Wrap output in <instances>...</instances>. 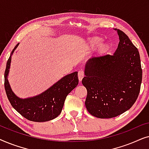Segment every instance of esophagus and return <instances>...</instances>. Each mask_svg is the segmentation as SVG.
Here are the masks:
<instances>
[{"label": "esophagus", "mask_w": 149, "mask_h": 149, "mask_svg": "<svg viewBox=\"0 0 149 149\" xmlns=\"http://www.w3.org/2000/svg\"><path fill=\"white\" fill-rule=\"evenodd\" d=\"M84 76H85V72H84V71H83V70H79V72H78L79 80L81 81L82 80V79H83V77H84Z\"/></svg>", "instance_id": "obj_1"}]
</instances>
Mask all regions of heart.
I'll return each mask as SVG.
<instances>
[{
  "label": "heart",
  "mask_w": 149,
  "mask_h": 149,
  "mask_svg": "<svg viewBox=\"0 0 149 149\" xmlns=\"http://www.w3.org/2000/svg\"><path fill=\"white\" fill-rule=\"evenodd\" d=\"M101 38L97 37V36H94V37H91L88 40V41H87V45L90 48H94L97 45H98L101 42ZM108 48H109V45L107 43H102L99 46V49L101 52H104V51L107 50Z\"/></svg>",
  "instance_id": "b5f03b06"
}]
</instances>
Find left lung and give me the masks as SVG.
<instances>
[{
    "label": "left lung",
    "mask_w": 149,
    "mask_h": 149,
    "mask_svg": "<svg viewBox=\"0 0 149 149\" xmlns=\"http://www.w3.org/2000/svg\"><path fill=\"white\" fill-rule=\"evenodd\" d=\"M117 32L119 42L115 54L88 60L82 80L87 91V111L100 119L115 117L129 110L140 90L139 52L123 31L118 29Z\"/></svg>",
    "instance_id": "left-lung-1"
}]
</instances>
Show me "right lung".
Returning <instances> with one entry per match:
<instances>
[{
    "label": "right lung",
    "instance_id": "right-lung-1",
    "mask_svg": "<svg viewBox=\"0 0 149 149\" xmlns=\"http://www.w3.org/2000/svg\"><path fill=\"white\" fill-rule=\"evenodd\" d=\"M18 45L19 43L12 51L11 54ZM11 60L10 56L5 71V89L12 107L24 118L31 121H48L58 117L62 112L66 96L78 85V72H72L63 77L56 84L37 96L20 99L12 91L7 80Z\"/></svg>",
    "mask_w": 149,
    "mask_h": 149
}]
</instances>
